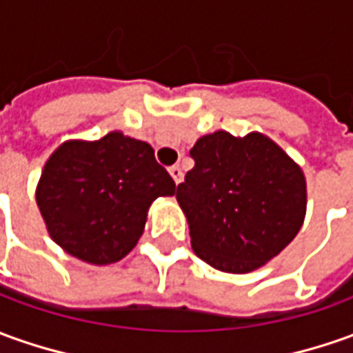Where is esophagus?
I'll return each instance as SVG.
<instances>
[{"instance_id":"esophagus-1","label":"esophagus","mask_w":353,"mask_h":353,"mask_svg":"<svg viewBox=\"0 0 353 353\" xmlns=\"http://www.w3.org/2000/svg\"><path fill=\"white\" fill-rule=\"evenodd\" d=\"M168 172H170V176H172V179H174L176 183H181V179H183V172H181V168L172 166Z\"/></svg>"}]
</instances>
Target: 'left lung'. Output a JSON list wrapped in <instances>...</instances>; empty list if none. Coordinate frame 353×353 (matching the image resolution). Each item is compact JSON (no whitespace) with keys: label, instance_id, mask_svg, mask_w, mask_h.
Masks as SVG:
<instances>
[{"label":"left lung","instance_id":"obj_1","mask_svg":"<svg viewBox=\"0 0 353 353\" xmlns=\"http://www.w3.org/2000/svg\"><path fill=\"white\" fill-rule=\"evenodd\" d=\"M189 154L195 166L176 199L196 257L222 272L245 274L297 236L307 207L305 176L272 139L214 131Z\"/></svg>","mask_w":353,"mask_h":353}]
</instances>
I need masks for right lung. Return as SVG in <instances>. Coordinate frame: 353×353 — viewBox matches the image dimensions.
I'll list each match as a JSON object with an SVG mask.
<instances>
[{
    "instance_id": "1",
    "label": "right lung",
    "mask_w": 353,
    "mask_h": 353,
    "mask_svg": "<svg viewBox=\"0 0 353 353\" xmlns=\"http://www.w3.org/2000/svg\"><path fill=\"white\" fill-rule=\"evenodd\" d=\"M176 183L145 141L112 131L98 141H67L48 158L36 205L50 237L90 265L123 259L143 236L146 214Z\"/></svg>"
}]
</instances>
